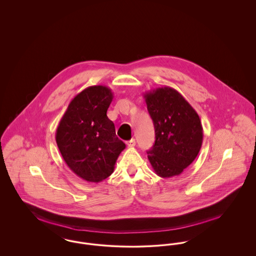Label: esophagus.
<instances>
[{
	"mask_svg": "<svg viewBox=\"0 0 256 256\" xmlns=\"http://www.w3.org/2000/svg\"><path fill=\"white\" fill-rule=\"evenodd\" d=\"M126 144H127L129 148H133V146H136V140H135V138H131L130 140L126 142Z\"/></svg>",
	"mask_w": 256,
	"mask_h": 256,
	"instance_id": "esophagus-1",
	"label": "esophagus"
}]
</instances>
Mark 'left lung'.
Here are the masks:
<instances>
[{"instance_id":"left-lung-1","label":"left lung","mask_w":256,"mask_h":256,"mask_svg":"<svg viewBox=\"0 0 256 256\" xmlns=\"http://www.w3.org/2000/svg\"><path fill=\"white\" fill-rule=\"evenodd\" d=\"M144 98L155 129V142L148 158L157 176H178L201 150L200 118L184 97L169 86L150 90Z\"/></svg>"}]
</instances>
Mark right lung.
<instances>
[{"label":"right lung","mask_w":256,"mask_h":256,"mask_svg":"<svg viewBox=\"0 0 256 256\" xmlns=\"http://www.w3.org/2000/svg\"><path fill=\"white\" fill-rule=\"evenodd\" d=\"M110 88L89 86L68 104L56 130V142L68 168L89 182H100L114 170L125 144L116 135L106 110Z\"/></svg>","instance_id":"right-lung-1"}]
</instances>
